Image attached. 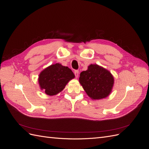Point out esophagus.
Instances as JSON below:
<instances>
[{
    "instance_id": "esophagus-1",
    "label": "esophagus",
    "mask_w": 149,
    "mask_h": 149,
    "mask_svg": "<svg viewBox=\"0 0 149 149\" xmlns=\"http://www.w3.org/2000/svg\"><path fill=\"white\" fill-rule=\"evenodd\" d=\"M74 74H75V77L77 78L78 77H79V70H74Z\"/></svg>"
}]
</instances>
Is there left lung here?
<instances>
[{
    "instance_id": "obj_1",
    "label": "left lung",
    "mask_w": 149,
    "mask_h": 149,
    "mask_svg": "<svg viewBox=\"0 0 149 149\" xmlns=\"http://www.w3.org/2000/svg\"><path fill=\"white\" fill-rule=\"evenodd\" d=\"M79 81L89 97L100 100L110 94L114 79L107 70L97 65H91L88 70L80 73Z\"/></svg>"
}]
</instances>
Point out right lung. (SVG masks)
<instances>
[{"mask_svg": "<svg viewBox=\"0 0 149 149\" xmlns=\"http://www.w3.org/2000/svg\"><path fill=\"white\" fill-rule=\"evenodd\" d=\"M73 72L67 66L61 64L52 65L39 75L38 82L42 89L48 95H54L61 92L69 80L74 79Z\"/></svg>", "mask_w": 149, "mask_h": 149, "instance_id": "obj_1", "label": "right lung"}]
</instances>
